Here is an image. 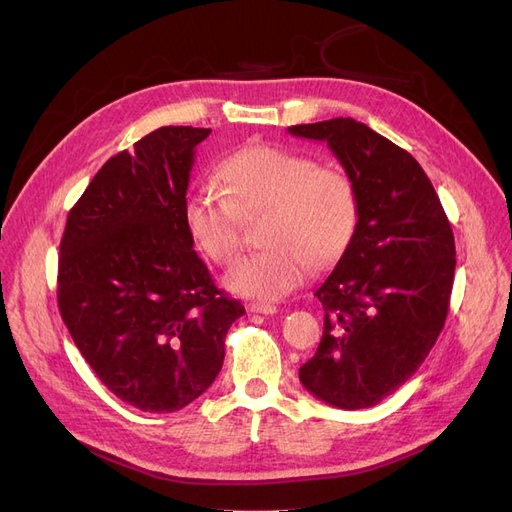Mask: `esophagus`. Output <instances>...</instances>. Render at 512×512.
Returning <instances> with one entry per match:
<instances>
[{
  "instance_id": "34e87169",
  "label": "esophagus",
  "mask_w": 512,
  "mask_h": 512,
  "mask_svg": "<svg viewBox=\"0 0 512 512\" xmlns=\"http://www.w3.org/2000/svg\"><path fill=\"white\" fill-rule=\"evenodd\" d=\"M247 309H250L252 314H275L277 307L271 305V303H260V301H254L247 305Z\"/></svg>"
}]
</instances>
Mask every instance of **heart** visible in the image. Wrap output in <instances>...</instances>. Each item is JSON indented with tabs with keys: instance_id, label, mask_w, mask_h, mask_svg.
Masks as SVG:
<instances>
[{
	"instance_id": "obj_1",
	"label": "heart",
	"mask_w": 512,
	"mask_h": 512,
	"mask_svg": "<svg viewBox=\"0 0 512 512\" xmlns=\"http://www.w3.org/2000/svg\"><path fill=\"white\" fill-rule=\"evenodd\" d=\"M224 194L192 192L183 224L196 250L218 267L241 252L243 220L265 213L267 247L239 260L226 286L250 299L275 301L299 288L309 273L344 258L359 228V194L344 170L320 166L307 153L245 145L220 164Z\"/></svg>"
}]
</instances>
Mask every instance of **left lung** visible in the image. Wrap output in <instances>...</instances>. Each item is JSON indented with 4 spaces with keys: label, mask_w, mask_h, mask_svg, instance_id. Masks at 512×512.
Returning <instances> with one entry per match:
<instances>
[{
    "label": "left lung",
    "mask_w": 512,
    "mask_h": 512,
    "mask_svg": "<svg viewBox=\"0 0 512 512\" xmlns=\"http://www.w3.org/2000/svg\"><path fill=\"white\" fill-rule=\"evenodd\" d=\"M324 141L359 194V228L316 290L324 329L299 380L342 410L371 408L423 365L451 303L455 237L429 177L406 149L337 117L290 126Z\"/></svg>",
    "instance_id": "obj_1"
}]
</instances>
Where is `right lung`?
<instances>
[{
    "label": "right lung",
    "instance_id": "right-lung-1",
    "mask_svg": "<svg viewBox=\"0 0 512 512\" xmlns=\"http://www.w3.org/2000/svg\"><path fill=\"white\" fill-rule=\"evenodd\" d=\"M209 128L164 126L121 151L68 213L57 303L89 367L143 412H177L220 374L245 307L213 284L183 224Z\"/></svg>",
    "mask_w": 512,
    "mask_h": 512
}]
</instances>
